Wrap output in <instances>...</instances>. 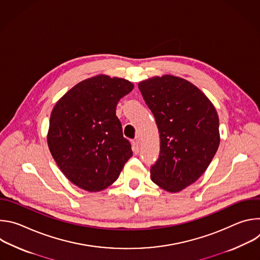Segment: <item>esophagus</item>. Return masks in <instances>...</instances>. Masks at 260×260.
I'll return each mask as SVG.
<instances>
[{
  "label": "esophagus",
  "instance_id": "esophagus-1",
  "mask_svg": "<svg viewBox=\"0 0 260 260\" xmlns=\"http://www.w3.org/2000/svg\"><path fill=\"white\" fill-rule=\"evenodd\" d=\"M132 148H133V151H134L135 154H138L140 152V145H139V142L137 140L132 142Z\"/></svg>",
  "mask_w": 260,
  "mask_h": 260
}]
</instances>
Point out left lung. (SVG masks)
<instances>
[{"mask_svg":"<svg viewBox=\"0 0 260 260\" xmlns=\"http://www.w3.org/2000/svg\"><path fill=\"white\" fill-rule=\"evenodd\" d=\"M138 86L160 137L151 180L166 191L179 192L205 173L218 149L217 111L203 91L180 77L155 76Z\"/></svg>","mask_w":260,"mask_h":260,"instance_id":"1","label":"left lung"}]
</instances>
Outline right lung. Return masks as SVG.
I'll return each mask as SVG.
<instances>
[{
  "label": "right lung",
  "instance_id": "right-lung-1",
  "mask_svg": "<svg viewBox=\"0 0 260 260\" xmlns=\"http://www.w3.org/2000/svg\"><path fill=\"white\" fill-rule=\"evenodd\" d=\"M133 88L126 79L96 75L72 87L53 107L49 150L63 175L79 188L104 190L132 157L116 106Z\"/></svg>",
  "mask_w": 260,
  "mask_h": 260
}]
</instances>
